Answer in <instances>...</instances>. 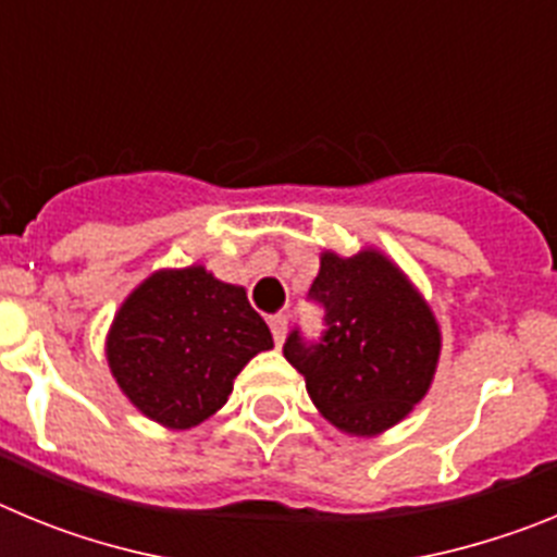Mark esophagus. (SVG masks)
<instances>
[{"label": "esophagus", "instance_id": "esophagus-1", "mask_svg": "<svg viewBox=\"0 0 557 557\" xmlns=\"http://www.w3.org/2000/svg\"><path fill=\"white\" fill-rule=\"evenodd\" d=\"M270 332H273L275 346H282L284 334H287V314H273L270 318Z\"/></svg>", "mask_w": 557, "mask_h": 557}]
</instances>
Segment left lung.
<instances>
[{"label":"left lung","instance_id":"8db88e82","mask_svg":"<svg viewBox=\"0 0 557 557\" xmlns=\"http://www.w3.org/2000/svg\"><path fill=\"white\" fill-rule=\"evenodd\" d=\"M309 301L323 309L321 337L293 329L284 357L304 373L314 407L348 435L398 424L430 391L441 354L424 298L385 256L362 250L323 253Z\"/></svg>","mask_w":557,"mask_h":557}]
</instances>
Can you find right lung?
Here are the masks:
<instances>
[{
	"label": "right lung",
	"instance_id": "right-lung-1",
	"mask_svg": "<svg viewBox=\"0 0 557 557\" xmlns=\"http://www.w3.org/2000/svg\"><path fill=\"white\" fill-rule=\"evenodd\" d=\"M273 348L243 287L203 268L161 270L122 304L108 334V366L147 418L189 430L220 410L236 373Z\"/></svg>",
	"mask_w": 557,
	"mask_h": 557
}]
</instances>
